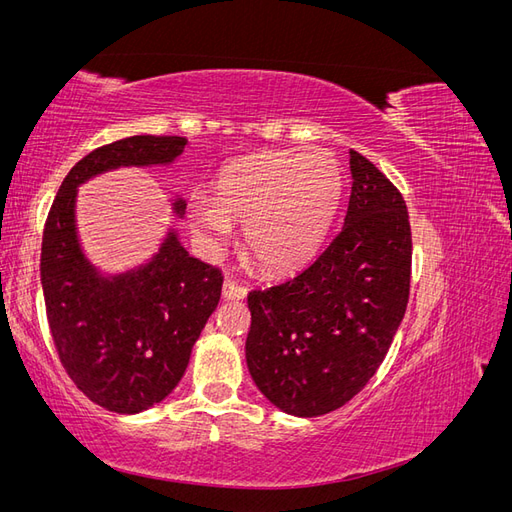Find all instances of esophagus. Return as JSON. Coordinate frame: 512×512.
I'll return each mask as SVG.
<instances>
[{
  "label": "esophagus",
  "mask_w": 512,
  "mask_h": 512,
  "mask_svg": "<svg viewBox=\"0 0 512 512\" xmlns=\"http://www.w3.org/2000/svg\"><path fill=\"white\" fill-rule=\"evenodd\" d=\"M222 294L226 301H243L247 297V290L239 284H235L232 280H226L222 286Z\"/></svg>",
  "instance_id": "1"
}]
</instances>
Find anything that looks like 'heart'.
Here are the masks:
<instances>
[{
  "instance_id": "heart-1",
  "label": "heart",
  "mask_w": 512,
  "mask_h": 512,
  "mask_svg": "<svg viewBox=\"0 0 512 512\" xmlns=\"http://www.w3.org/2000/svg\"><path fill=\"white\" fill-rule=\"evenodd\" d=\"M342 194V166L329 151H260L224 170L215 198L194 196L188 220L211 250L241 224L247 256L265 275L282 277L318 256Z\"/></svg>"
}]
</instances>
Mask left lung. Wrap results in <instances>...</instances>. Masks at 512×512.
I'll return each instance as SVG.
<instances>
[{
    "label": "left lung",
    "instance_id": "left-lung-1",
    "mask_svg": "<svg viewBox=\"0 0 512 512\" xmlns=\"http://www.w3.org/2000/svg\"><path fill=\"white\" fill-rule=\"evenodd\" d=\"M344 228L292 280L247 294L245 361L290 416L329 414L363 391L406 314L412 235L395 185L350 149Z\"/></svg>",
    "mask_w": 512,
    "mask_h": 512
}]
</instances>
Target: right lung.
Instances as JSON below:
<instances>
[{
  "mask_svg": "<svg viewBox=\"0 0 512 512\" xmlns=\"http://www.w3.org/2000/svg\"><path fill=\"white\" fill-rule=\"evenodd\" d=\"M185 145L183 136L141 134L91 151L61 183L44 226L40 280L59 361L108 412H145L175 391L220 303L222 271L190 256L173 224L147 260L102 271L79 237V188L117 168L173 166ZM170 209L185 215L179 192Z\"/></svg>",
  "mask_w": 512,
  "mask_h": 512,
  "instance_id": "right-lung-1",
  "label": "right lung"
}]
</instances>
